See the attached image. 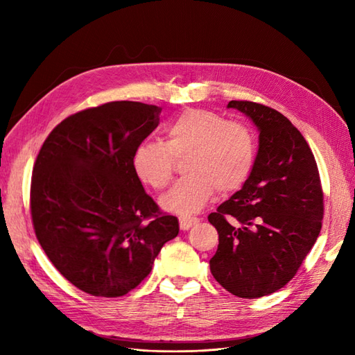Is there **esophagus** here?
Here are the masks:
<instances>
[{
    "label": "esophagus",
    "instance_id": "esophagus-1",
    "mask_svg": "<svg viewBox=\"0 0 355 355\" xmlns=\"http://www.w3.org/2000/svg\"><path fill=\"white\" fill-rule=\"evenodd\" d=\"M178 221H180V229H182V230H189L193 224L198 223V218H195V216H182Z\"/></svg>",
    "mask_w": 355,
    "mask_h": 355
}]
</instances>
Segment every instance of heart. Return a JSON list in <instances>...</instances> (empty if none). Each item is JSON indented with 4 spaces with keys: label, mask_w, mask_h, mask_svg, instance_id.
Segmentation results:
<instances>
[{
    "label": "heart",
    "mask_w": 355,
    "mask_h": 355,
    "mask_svg": "<svg viewBox=\"0 0 355 355\" xmlns=\"http://www.w3.org/2000/svg\"><path fill=\"white\" fill-rule=\"evenodd\" d=\"M166 140L141 141L132 155V168L140 182L164 189L175 171V160L187 157V177L163 195L162 206L178 215H192L205 207L218 191H239L252 175L256 160L253 131L243 122L227 120L220 112L189 108L172 119Z\"/></svg>",
    "instance_id": "obj_1"
}]
</instances>
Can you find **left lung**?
Here are the masks:
<instances>
[{
    "label": "left lung",
    "mask_w": 355,
    "mask_h": 355,
    "mask_svg": "<svg viewBox=\"0 0 355 355\" xmlns=\"http://www.w3.org/2000/svg\"><path fill=\"white\" fill-rule=\"evenodd\" d=\"M259 130V149L243 189L207 220L218 232L210 259L216 282L238 297L267 296L288 284L318 239L323 191L318 163L300 131L262 103L232 101Z\"/></svg>",
    "instance_id": "left-lung-1"
}]
</instances>
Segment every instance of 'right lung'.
Here are the masks:
<instances>
[{"instance_id": "right-lung-1", "label": "right lung", "mask_w": 355, "mask_h": 355, "mask_svg": "<svg viewBox=\"0 0 355 355\" xmlns=\"http://www.w3.org/2000/svg\"><path fill=\"white\" fill-rule=\"evenodd\" d=\"M160 107L120 101L64 119L45 139L30 184L35 235L79 290L120 297L178 235L132 168L134 150L158 126Z\"/></svg>"}]
</instances>
